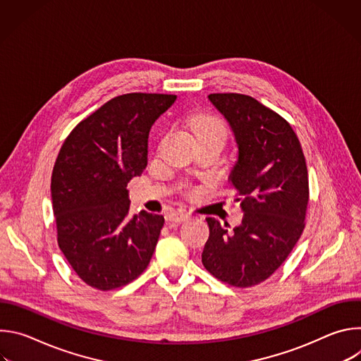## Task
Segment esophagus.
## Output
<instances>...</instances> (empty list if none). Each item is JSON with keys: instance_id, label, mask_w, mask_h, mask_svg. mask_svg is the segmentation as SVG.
<instances>
[{"instance_id": "obj_1", "label": "esophagus", "mask_w": 361, "mask_h": 361, "mask_svg": "<svg viewBox=\"0 0 361 361\" xmlns=\"http://www.w3.org/2000/svg\"><path fill=\"white\" fill-rule=\"evenodd\" d=\"M190 219V213L187 212H183V210H178V212H173L167 216V220L169 221H173V223H183L185 220Z\"/></svg>"}]
</instances>
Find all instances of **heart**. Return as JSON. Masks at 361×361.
I'll list each match as a JSON object with an SVG mask.
<instances>
[{"mask_svg":"<svg viewBox=\"0 0 361 361\" xmlns=\"http://www.w3.org/2000/svg\"><path fill=\"white\" fill-rule=\"evenodd\" d=\"M191 127L195 133V135L200 137H219L226 141L227 138V127L224 121L220 117L212 116V114H200L197 116Z\"/></svg>","mask_w":361,"mask_h":361,"instance_id":"b5f03b06","label":"heart"}]
</instances>
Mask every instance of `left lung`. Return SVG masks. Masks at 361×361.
I'll list each match as a JSON object with an SVG mask.
<instances>
[{
	"instance_id": "8db88e82",
	"label": "left lung",
	"mask_w": 361,
	"mask_h": 361,
	"mask_svg": "<svg viewBox=\"0 0 361 361\" xmlns=\"http://www.w3.org/2000/svg\"><path fill=\"white\" fill-rule=\"evenodd\" d=\"M209 99L228 121L238 145L228 180L244 216L233 231L227 223L205 219L210 237L201 262L223 283L252 287L284 263L304 230L305 159L291 126L255 98L219 92Z\"/></svg>"
}]
</instances>
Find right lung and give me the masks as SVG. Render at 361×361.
<instances>
[{
    "instance_id": "obj_1",
    "label": "right lung",
    "mask_w": 361,
    "mask_h": 361,
    "mask_svg": "<svg viewBox=\"0 0 361 361\" xmlns=\"http://www.w3.org/2000/svg\"><path fill=\"white\" fill-rule=\"evenodd\" d=\"M173 94L130 92L111 98L66 138L51 176L60 250L75 274L107 291L135 280L156 250L164 217H133L127 184L147 167L151 126Z\"/></svg>"
}]
</instances>
